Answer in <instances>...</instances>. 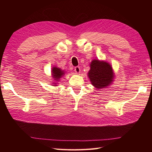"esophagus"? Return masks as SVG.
Wrapping results in <instances>:
<instances>
[{"label":"esophagus","mask_w":152,"mask_h":152,"mask_svg":"<svg viewBox=\"0 0 152 152\" xmlns=\"http://www.w3.org/2000/svg\"><path fill=\"white\" fill-rule=\"evenodd\" d=\"M75 71L77 73H79L80 72V68L79 66H77L75 67Z\"/></svg>","instance_id":"obj_1"}]
</instances>
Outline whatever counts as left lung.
I'll return each mask as SVG.
<instances>
[{
    "mask_svg": "<svg viewBox=\"0 0 152 152\" xmlns=\"http://www.w3.org/2000/svg\"><path fill=\"white\" fill-rule=\"evenodd\" d=\"M90 66L88 77L96 88L102 89L112 83L113 77L112 68L108 63L94 59Z\"/></svg>",
    "mask_w": 152,
    "mask_h": 152,
    "instance_id": "left-lung-1",
    "label": "left lung"
}]
</instances>
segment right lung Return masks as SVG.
<instances>
[{"label":"right lung","instance_id":"1","mask_svg":"<svg viewBox=\"0 0 152 152\" xmlns=\"http://www.w3.org/2000/svg\"><path fill=\"white\" fill-rule=\"evenodd\" d=\"M52 74L53 77L55 80H58L59 79V78H61L63 75H65V72L63 70L62 71L60 68L57 67H54L52 69Z\"/></svg>","mask_w":152,"mask_h":152}]
</instances>
